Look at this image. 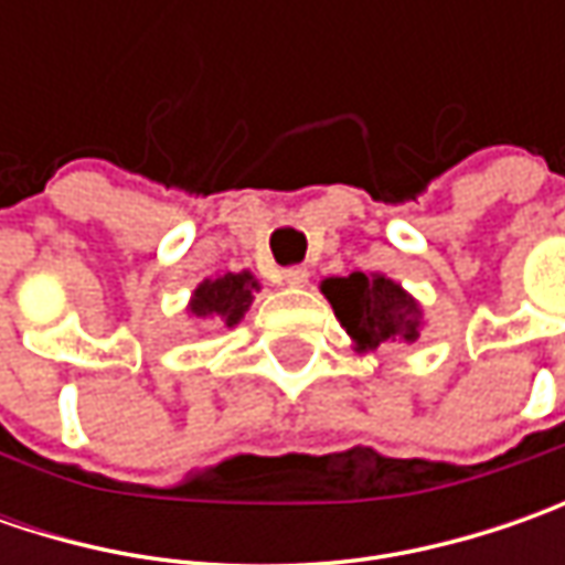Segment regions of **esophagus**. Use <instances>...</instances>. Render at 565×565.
<instances>
[{"label":"esophagus","mask_w":565,"mask_h":565,"mask_svg":"<svg viewBox=\"0 0 565 565\" xmlns=\"http://www.w3.org/2000/svg\"><path fill=\"white\" fill-rule=\"evenodd\" d=\"M308 279H311V270H308V267H289V270L282 273V282H286V286H292V289L308 286Z\"/></svg>","instance_id":"esophagus-1"}]
</instances>
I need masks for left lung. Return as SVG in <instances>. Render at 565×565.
Here are the masks:
<instances>
[{"instance_id": "8db88e82", "label": "left lung", "mask_w": 565, "mask_h": 565, "mask_svg": "<svg viewBox=\"0 0 565 565\" xmlns=\"http://www.w3.org/2000/svg\"><path fill=\"white\" fill-rule=\"evenodd\" d=\"M320 292L330 301L355 352H374L386 342H415L422 337V301L386 273L327 276Z\"/></svg>"}]
</instances>
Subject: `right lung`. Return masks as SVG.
Instances as JSON below:
<instances>
[{
	"mask_svg": "<svg viewBox=\"0 0 565 565\" xmlns=\"http://www.w3.org/2000/svg\"><path fill=\"white\" fill-rule=\"evenodd\" d=\"M254 292H260V282L254 279V273H220L213 279H204L191 298H188V317L198 320H216L223 327H235L248 315Z\"/></svg>",
	"mask_w": 565,
	"mask_h": 565,
	"instance_id": "obj_1",
	"label": "right lung"
}]
</instances>
